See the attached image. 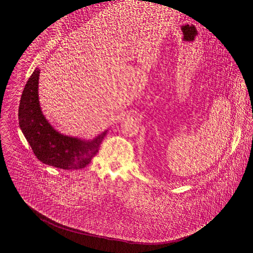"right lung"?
<instances>
[{
    "label": "right lung",
    "instance_id": "1",
    "mask_svg": "<svg viewBox=\"0 0 253 253\" xmlns=\"http://www.w3.org/2000/svg\"><path fill=\"white\" fill-rule=\"evenodd\" d=\"M39 74L40 70L36 68L21 94L18 109L21 131L35 155L43 164L64 170L83 169L98 153L107 130L92 140H85L66 136L54 129L40 107Z\"/></svg>",
    "mask_w": 253,
    "mask_h": 253
}]
</instances>
